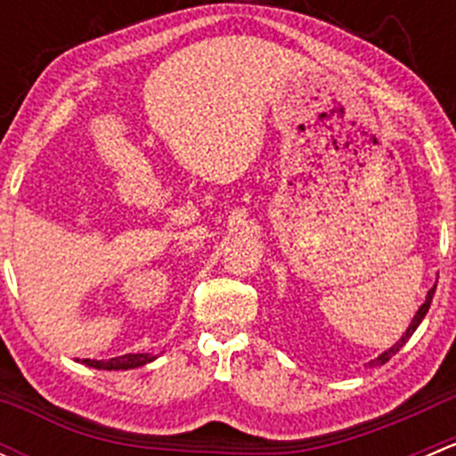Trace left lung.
Returning <instances> with one entry per match:
<instances>
[{"mask_svg": "<svg viewBox=\"0 0 456 456\" xmlns=\"http://www.w3.org/2000/svg\"><path fill=\"white\" fill-rule=\"evenodd\" d=\"M435 289H436V284H435V287H432L430 289V291H428V296H426V302H424V305H421V309L419 311H417V315L415 317H412V322H411V326H408V330H406V333H403L402 335V339H399V342L397 344H395V346H390L388 348V351H386V353H381V355L379 357H377V360H372L370 362V364H386V362H388L390 360V357H393V355H397V353H399V348H402L403 346V344H406L408 342V339H411V335L412 333H415V330H417V326H419L421 324V320H424V317H426V314H428V309H430V302H432V296H435Z\"/></svg>", "mask_w": 456, "mask_h": 456, "instance_id": "1", "label": "left lung"}]
</instances>
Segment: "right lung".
Returning <instances> with one entry per match:
<instances>
[{"label":"right lung","mask_w":456,"mask_h":456,"mask_svg":"<svg viewBox=\"0 0 456 456\" xmlns=\"http://www.w3.org/2000/svg\"><path fill=\"white\" fill-rule=\"evenodd\" d=\"M151 360H154V357H151L150 353H127V355L112 357V360H105V362L81 360V364L92 366V369H99V370H127V369H139V366L147 364V362Z\"/></svg>","instance_id":"1"}]
</instances>
